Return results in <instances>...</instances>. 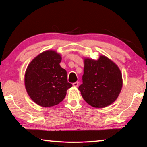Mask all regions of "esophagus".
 I'll list each match as a JSON object with an SVG mask.
<instances>
[{
    "label": "esophagus",
    "instance_id": "esophagus-1",
    "mask_svg": "<svg viewBox=\"0 0 147 147\" xmlns=\"http://www.w3.org/2000/svg\"><path fill=\"white\" fill-rule=\"evenodd\" d=\"M78 84H79V82H76L73 83V85L74 86L77 87L78 86Z\"/></svg>",
    "mask_w": 147,
    "mask_h": 147
}]
</instances>
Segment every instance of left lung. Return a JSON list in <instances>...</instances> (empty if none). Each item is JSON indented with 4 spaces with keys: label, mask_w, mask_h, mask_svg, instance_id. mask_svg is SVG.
<instances>
[{
    "label": "left lung",
    "mask_w": 147,
    "mask_h": 147,
    "mask_svg": "<svg viewBox=\"0 0 147 147\" xmlns=\"http://www.w3.org/2000/svg\"><path fill=\"white\" fill-rule=\"evenodd\" d=\"M83 83L79 86L83 99L96 108H104L115 101L123 87L121 70L102 55L97 60L85 57Z\"/></svg>",
    "instance_id": "obj_1"
}]
</instances>
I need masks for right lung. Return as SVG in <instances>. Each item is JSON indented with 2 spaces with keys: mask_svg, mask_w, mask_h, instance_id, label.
<instances>
[{
  "mask_svg": "<svg viewBox=\"0 0 147 147\" xmlns=\"http://www.w3.org/2000/svg\"><path fill=\"white\" fill-rule=\"evenodd\" d=\"M61 55L55 51H45L34 58L24 74V85L32 100L40 106L49 107L59 104L72 84L62 68Z\"/></svg>",
  "mask_w": 147,
  "mask_h": 147,
  "instance_id": "right-lung-1",
  "label": "right lung"
}]
</instances>
